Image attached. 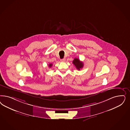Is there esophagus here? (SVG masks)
I'll return each instance as SVG.
<instances>
[{
	"mask_svg": "<svg viewBox=\"0 0 130 130\" xmlns=\"http://www.w3.org/2000/svg\"><path fill=\"white\" fill-rule=\"evenodd\" d=\"M65 61H66V59L65 58H63L61 59V61L62 62H64Z\"/></svg>",
	"mask_w": 130,
	"mask_h": 130,
	"instance_id": "esophagus-1",
	"label": "esophagus"
}]
</instances>
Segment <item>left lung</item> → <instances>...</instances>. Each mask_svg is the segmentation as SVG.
Masks as SVG:
<instances>
[{"instance_id": "1", "label": "left lung", "mask_w": 130, "mask_h": 130, "mask_svg": "<svg viewBox=\"0 0 130 130\" xmlns=\"http://www.w3.org/2000/svg\"><path fill=\"white\" fill-rule=\"evenodd\" d=\"M73 63L78 70H80V69L83 67V66H84L83 63L82 62H81L79 59L78 58H75L74 59V60L73 61Z\"/></svg>"}]
</instances>
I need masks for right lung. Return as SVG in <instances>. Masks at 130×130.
Returning a JSON list of instances; mask_svg holds the SVG:
<instances>
[{
  "label": "right lung",
  "mask_w": 130,
  "mask_h": 130,
  "mask_svg": "<svg viewBox=\"0 0 130 130\" xmlns=\"http://www.w3.org/2000/svg\"><path fill=\"white\" fill-rule=\"evenodd\" d=\"M52 66H53V64H52V63H50V64H49V65H48V67L50 68V67H52Z\"/></svg>",
  "instance_id": "right-lung-1"
}]
</instances>
